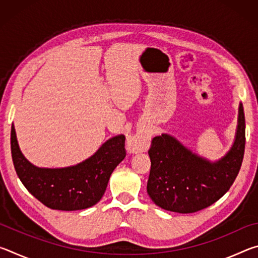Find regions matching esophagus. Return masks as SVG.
I'll return each instance as SVG.
<instances>
[{
	"mask_svg": "<svg viewBox=\"0 0 258 258\" xmlns=\"http://www.w3.org/2000/svg\"><path fill=\"white\" fill-rule=\"evenodd\" d=\"M126 146H127L128 152H132V154L146 151L148 146H149V138H148L146 134L142 133L135 134L127 140Z\"/></svg>",
	"mask_w": 258,
	"mask_h": 258,
	"instance_id": "esophagus-1",
	"label": "esophagus"
}]
</instances>
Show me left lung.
Listing matches in <instances>:
<instances>
[{"label": "left lung", "instance_id": "obj_1", "mask_svg": "<svg viewBox=\"0 0 258 258\" xmlns=\"http://www.w3.org/2000/svg\"><path fill=\"white\" fill-rule=\"evenodd\" d=\"M246 124L242 103L230 150L216 161L195 154L172 135L161 134L151 141L150 175L147 192L160 208L180 214L195 213L223 197L241 167Z\"/></svg>", "mask_w": 258, "mask_h": 258}]
</instances>
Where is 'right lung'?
<instances>
[{
    "mask_svg": "<svg viewBox=\"0 0 258 258\" xmlns=\"http://www.w3.org/2000/svg\"><path fill=\"white\" fill-rule=\"evenodd\" d=\"M11 154L17 175L35 198L51 209L80 211L94 206L107 189L113 169L125 158V135L107 140L82 163L61 168L37 167L25 158L11 126Z\"/></svg>",
    "mask_w": 258,
    "mask_h": 258,
    "instance_id": "obj_1",
    "label": "right lung"
}]
</instances>
